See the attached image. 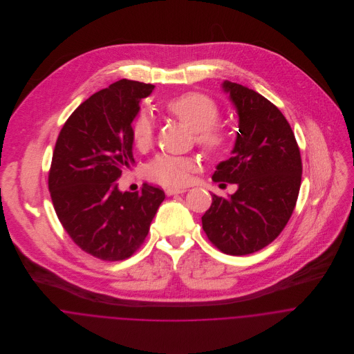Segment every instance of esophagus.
I'll list each match as a JSON object with an SVG mask.
<instances>
[{
    "label": "esophagus",
    "mask_w": 354,
    "mask_h": 354,
    "mask_svg": "<svg viewBox=\"0 0 354 354\" xmlns=\"http://www.w3.org/2000/svg\"><path fill=\"white\" fill-rule=\"evenodd\" d=\"M184 192H187V189H184V188H167V189H166V195H167V196L180 195V194H184Z\"/></svg>",
    "instance_id": "1"
}]
</instances>
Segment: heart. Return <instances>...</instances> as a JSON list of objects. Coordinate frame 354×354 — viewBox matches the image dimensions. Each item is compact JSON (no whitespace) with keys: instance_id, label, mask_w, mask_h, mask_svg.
Instances as JSON below:
<instances>
[{"instance_id":"obj_1","label":"heart","mask_w":354,"mask_h":354,"mask_svg":"<svg viewBox=\"0 0 354 354\" xmlns=\"http://www.w3.org/2000/svg\"><path fill=\"white\" fill-rule=\"evenodd\" d=\"M166 110L183 125L195 133L196 142L207 152H219L227 142L226 133L215 127L219 107L215 102L201 93H188L167 102ZM133 142L138 149L145 150L151 145L153 122L147 113H140L132 127ZM194 162L187 158L158 155L149 163L147 176L163 185H184L188 183Z\"/></svg>"}]
</instances>
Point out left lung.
<instances>
[{
    "label": "left lung",
    "instance_id": "obj_1",
    "mask_svg": "<svg viewBox=\"0 0 354 354\" xmlns=\"http://www.w3.org/2000/svg\"><path fill=\"white\" fill-rule=\"evenodd\" d=\"M222 90L236 110L239 132L232 156L216 165L212 180L236 184L237 191L227 198L212 195L203 230L218 250L240 256L264 248L283 230L303 166L295 133L277 106L229 80Z\"/></svg>",
    "mask_w": 354,
    "mask_h": 354
}]
</instances>
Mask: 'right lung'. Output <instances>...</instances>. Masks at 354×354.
Wrapping results in <instances>:
<instances>
[{"mask_svg": "<svg viewBox=\"0 0 354 354\" xmlns=\"http://www.w3.org/2000/svg\"><path fill=\"white\" fill-rule=\"evenodd\" d=\"M155 86L122 79L83 102L64 124L53 152L49 191L57 216L84 252L122 260L135 252L165 199L159 188L122 192L133 166L132 122Z\"/></svg>", "mask_w": 354, "mask_h": 354, "instance_id": "obj_1", "label": "right lung"}]
</instances>
